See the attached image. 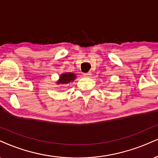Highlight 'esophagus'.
<instances>
[{"instance_id": "esophagus-1", "label": "esophagus", "mask_w": 158, "mask_h": 158, "mask_svg": "<svg viewBox=\"0 0 158 158\" xmlns=\"http://www.w3.org/2000/svg\"><path fill=\"white\" fill-rule=\"evenodd\" d=\"M83 76L85 77H90L91 76V73L90 72H87V73H83Z\"/></svg>"}]
</instances>
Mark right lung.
Returning <instances> with one entry per match:
<instances>
[{
    "mask_svg": "<svg viewBox=\"0 0 158 158\" xmlns=\"http://www.w3.org/2000/svg\"><path fill=\"white\" fill-rule=\"evenodd\" d=\"M76 78H77V76L73 73H62L60 77V79L56 81V84L66 85L73 81L76 79Z\"/></svg>",
    "mask_w": 158,
    "mask_h": 158,
    "instance_id": "obj_1",
    "label": "right lung"
}]
</instances>
